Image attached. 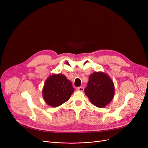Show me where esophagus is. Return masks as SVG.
<instances>
[{
	"instance_id": "esophagus-1",
	"label": "esophagus",
	"mask_w": 148,
	"mask_h": 148,
	"mask_svg": "<svg viewBox=\"0 0 148 148\" xmlns=\"http://www.w3.org/2000/svg\"><path fill=\"white\" fill-rule=\"evenodd\" d=\"M77 90H79V91H83L84 90V88H83V87H79V88H77Z\"/></svg>"
}]
</instances>
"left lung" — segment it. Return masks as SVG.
<instances>
[{"label":"left lung","mask_w":148,"mask_h":148,"mask_svg":"<svg viewBox=\"0 0 148 148\" xmlns=\"http://www.w3.org/2000/svg\"><path fill=\"white\" fill-rule=\"evenodd\" d=\"M84 92L93 104L103 108L109 104L113 98L114 84L107 74L94 72L89 77L88 86L84 89Z\"/></svg>","instance_id":"left-lung-1"}]
</instances>
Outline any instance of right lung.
Segmentation results:
<instances>
[{
  "instance_id": "obj_1",
  "label": "right lung",
  "mask_w": 148,
  "mask_h": 148,
  "mask_svg": "<svg viewBox=\"0 0 148 148\" xmlns=\"http://www.w3.org/2000/svg\"><path fill=\"white\" fill-rule=\"evenodd\" d=\"M74 91L72 83L65 75L53 74L45 82L42 96L47 104L56 107L67 101Z\"/></svg>"
}]
</instances>
